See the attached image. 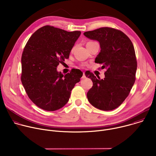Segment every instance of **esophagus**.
<instances>
[{
    "mask_svg": "<svg viewBox=\"0 0 156 156\" xmlns=\"http://www.w3.org/2000/svg\"><path fill=\"white\" fill-rule=\"evenodd\" d=\"M81 78H82V79H84V78H86V76H85V75H84V73H83V76H82Z\"/></svg>",
    "mask_w": 156,
    "mask_h": 156,
    "instance_id": "obj_1",
    "label": "esophagus"
}]
</instances>
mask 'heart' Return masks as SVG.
Masks as SVG:
<instances>
[{
	"label": "heart",
	"instance_id": "heart-1",
	"mask_svg": "<svg viewBox=\"0 0 156 156\" xmlns=\"http://www.w3.org/2000/svg\"><path fill=\"white\" fill-rule=\"evenodd\" d=\"M74 49H75V47H73V48L72 49V50H71V52H73Z\"/></svg>",
	"mask_w": 156,
	"mask_h": 156
}]
</instances>
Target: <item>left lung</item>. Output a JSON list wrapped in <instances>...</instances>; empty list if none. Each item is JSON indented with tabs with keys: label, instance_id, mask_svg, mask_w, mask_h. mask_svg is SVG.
Wrapping results in <instances>:
<instances>
[{
	"label": "left lung",
	"instance_id": "obj_1",
	"mask_svg": "<svg viewBox=\"0 0 156 156\" xmlns=\"http://www.w3.org/2000/svg\"><path fill=\"white\" fill-rule=\"evenodd\" d=\"M84 35L99 42L101 52L95 62L107 70L102 80L86 72L93 86L87 93L94 107L102 110H112L119 107L129 95L136 80L137 61L133 43L120 30L102 27L86 31Z\"/></svg>",
	"mask_w": 156,
	"mask_h": 156
}]
</instances>
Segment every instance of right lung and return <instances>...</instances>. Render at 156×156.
Returning a JSON list of instances; mask_svg holds the SVG:
<instances>
[{
  "instance_id": "right-lung-1",
  "label": "right lung",
  "mask_w": 156,
  "mask_h": 156,
  "mask_svg": "<svg viewBox=\"0 0 156 156\" xmlns=\"http://www.w3.org/2000/svg\"><path fill=\"white\" fill-rule=\"evenodd\" d=\"M81 31L72 32L49 25L36 31L28 39L21 56V81L31 101L39 108L54 111L69 100L71 91L83 72L73 69L63 75L59 63L69 58Z\"/></svg>"
}]
</instances>
